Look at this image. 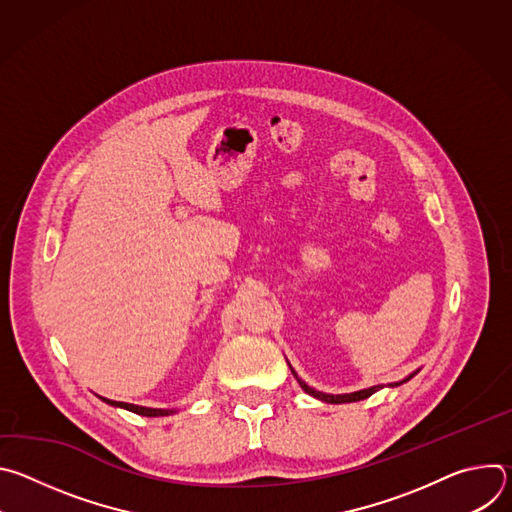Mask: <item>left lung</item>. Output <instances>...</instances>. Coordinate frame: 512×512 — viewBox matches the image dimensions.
Listing matches in <instances>:
<instances>
[{
  "label": "left lung",
  "mask_w": 512,
  "mask_h": 512,
  "mask_svg": "<svg viewBox=\"0 0 512 512\" xmlns=\"http://www.w3.org/2000/svg\"><path fill=\"white\" fill-rule=\"evenodd\" d=\"M296 375V373H294ZM415 375V373H413ZM413 375H409L405 381H409ZM296 379H298V375H296ZM403 381V383H405ZM298 383L302 385V389L306 391V393H310L312 397H316V399H320V401H324V403H352V401H362V399H367V397H371L373 393H377L381 387H371V389H364V391H358V393H350V395H328V393H320V391H314L312 387H308L302 379H298ZM395 385H401V383H395ZM395 385H391V387H395Z\"/></svg>",
  "instance_id": "8db88e82"
}]
</instances>
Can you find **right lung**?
I'll return each mask as SVG.
<instances>
[{
  "label": "right lung",
  "instance_id": "obj_1",
  "mask_svg": "<svg viewBox=\"0 0 512 512\" xmlns=\"http://www.w3.org/2000/svg\"><path fill=\"white\" fill-rule=\"evenodd\" d=\"M105 403L113 405V407H123L127 411H133L137 415H143V417H162V415H170L174 413L172 409H150V407H139V405H131V403H123V401H109L105 397H101Z\"/></svg>",
  "mask_w": 512,
  "mask_h": 512
}]
</instances>
